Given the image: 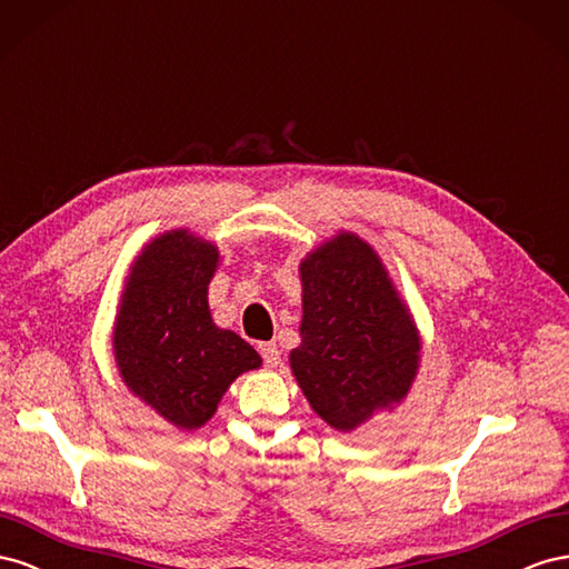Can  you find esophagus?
Returning <instances> with one entry per match:
<instances>
[{"instance_id":"esophagus-1","label":"esophagus","mask_w":569,"mask_h":569,"mask_svg":"<svg viewBox=\"0 0 569 569\" xmlns=\"http://www.w3.org/2000/svg\"><path fill=\"white\" fill-rule=\"evenodd\" d=\"M259 355H262L267 367H276L281 362V350L276 343H259Z\"/></svg>"}]
</instances>
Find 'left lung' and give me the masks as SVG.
<instances>
[{"instance_id":"obj_1","label":"left lung","mask_w":569,"mask_h":569,"mask_svg":"<svg viewBox=\"0 0 569 569\" xmlns=\"http://www.w3.org/2000/svg\"><path fill=\"white\" fill-rule=\"evenodd\" d=\"M302 343L290 369L312 410L352 431L408 396L421 340L375 248L338 233L300 262Z\"/></svg>"}]
</instances>
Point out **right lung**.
I'll return each instance as SVG.
<instances>
[{"mask_svg": "<svg viewBox=\"0 0 569 569\" xmlns=\"http://www.w3.org/2000/svg\"><path fill=\"white\" fill-rule=\"evenodd\" d=\"M219 248L186 229L150 240L128 273L113 357L123 383L178 429H200L242 371L262 357L238 333L219 329L207 302Z\"/></svg>", "mask_w": 569, "mask_h": 569, "instance_id": "add662e5", "label": "right lung"}]
</instances>
